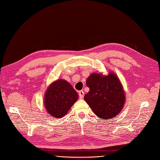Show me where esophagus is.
<instances>
[{"mask_svg": "<svg viewBox=\"0 0 160 160\" xmlns=\"http://www.w3.org/2000/svg\"><path fill=\"white\" fill-rule=\"evenodd\" d=\"M84 97V92L83 91H79V97L80 99H82Z\"/></svg>", "mask_w": 160, "mask_h": 160, "instance_id": "1", "label": "esophagus"}]
</instances>
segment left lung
<instances>
[{"mask_svg": "<svg viewBox=\"0 0 160 160\" xmlns=\"http://www.w3.org/2000/svg\"><path fill=\"white\" fill-rule=\"evenodd\" d=\"M90 91L84 99L97 116L103 120L115 118L125 103V92L118 77L110 73L102 76L93 73L88 78Z\"/></svg>", "mask_w": 160, "mask_h": 160, "instance_id": "left-lung-1", "label": "left lung"}]
</instances>
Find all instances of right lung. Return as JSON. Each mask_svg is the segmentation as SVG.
<instances>
[{
    "label": "right lung",
    "instance_id": "add662e5",
    "mask_svg": "<svg viewBox=\"0 0 160 160\" xmlns=\"http://www.w3.org/2000/svg\"><path fill=\"white\" fill-rule=\"evenodd\" d=\"M78 99L77 92L65 80L52 83L45 94L44 104L48 113L55 118H61L68 112Z\"/></svg>",
    "mask_w": 160,
    "mask_h": 160
}]
</instances>
